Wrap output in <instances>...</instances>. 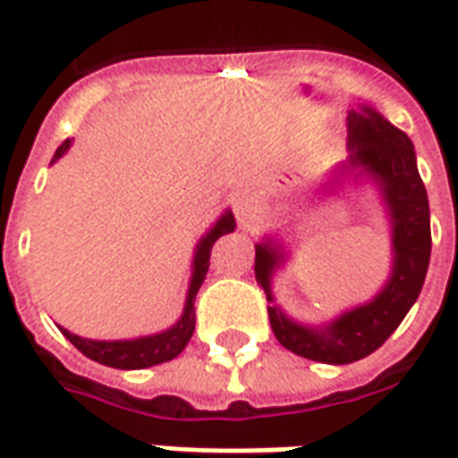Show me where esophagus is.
<instances>
[{"label":"esophagus","instance_id":"esophagus-1","mask_svg":"<svg viewBox=\"0 0 458 458\" xmlns=\"http://www.w3.org/2000/svg\"><path fill=\"white\" fill-rule=\"evenodd\" d=\"M232 209H234L236 222L242 224V226H249L259 216V204H256L251 194L246 192L236 194L234 199H232Z\"/></svg>","mask_w":458,"mask_h":458}]
</instances>
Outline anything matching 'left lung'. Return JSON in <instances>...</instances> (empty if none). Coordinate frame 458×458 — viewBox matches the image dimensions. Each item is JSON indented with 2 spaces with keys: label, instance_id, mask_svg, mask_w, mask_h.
Listing matches in <instances>:
<instances>
[{
  "label": "left lung",
  "instance_id": "1",
  "mask_svg": "<svg viewBox=\"0 0 458 458\" xmlns=\"http://www.w3.org/2000/svg\"><path fill=\"white\" fill-rule=\"evenodd\" d=\"M350 157L338 170L308 187L310 204L335 199L350 184H372L390 226V274L377 293L365 303L340 310L323 323H301L276 303L274 276L291 259V249L278 234H264L256 246V281L266 291L268 320L276 340L301 358L348 365L368 358L390 338L427 278L431 254L429 199L417 170L411 140L369 106L348 113Z\"/></svg>",
  "mask_w": 458,
  "mask_h": 458
}]
</instances>
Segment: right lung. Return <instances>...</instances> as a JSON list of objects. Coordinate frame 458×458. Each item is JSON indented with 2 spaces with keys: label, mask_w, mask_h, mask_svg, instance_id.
<instances>
[{
  "label": "right lung",
  "mask_w": 458,
  "mask_h": 458,
  "mask_svg": "<svg viewBox=\"0 0 458 458\" xmlns=\"http://www.w3.org/2000/svg\"><path fill=\"white\" fill-rule=\"evenodd\" d=\"M73 140L68 138L58 145V150L51 157V165L58 162L68 150H71ZM236 229L234 214L232 209H224L219 214V219L207 229V234L194 246L192 256V274H190V286H187V298H184L182 316L177 318L170 327H165L160 333H152V335H140V338L131 340H90L81 338L76 333H71L66 327L58 326V330L66 335L76 348L86 355V358L96 360L106 368L115 369H142L152 368V365H160V362H170L174 360L192 338L194 333V298L197 291L204 284V276L209 271V256H212L214 242L224 234H232Z\"/></svg>",
  "instance_id": "add662e5"
}]
</instances>
